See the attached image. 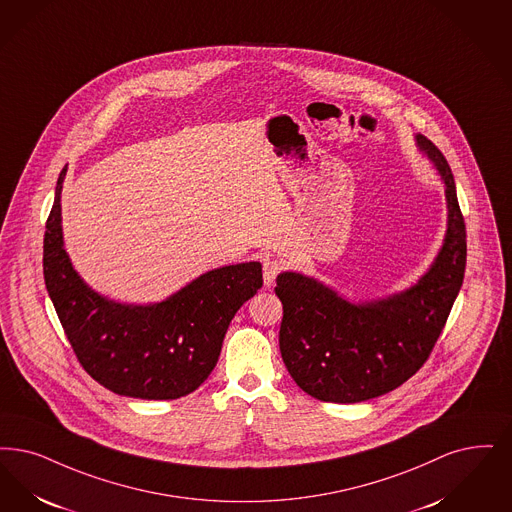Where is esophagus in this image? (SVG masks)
Wrapping results in <instances>:
<instances>
[{"label": "esophagus", "instance_id": "34e87169", "mask_svg": "<svg viewBox=\"0 0 512 512\" xmlns=\"http://www.w3.org/2000/svg\"><path fill=\"white\" fill-rule=\"evenodd\" d=\"M282 272V263L278 259H265L263 263V278H265V286H274L276 276Z\"/></svg>", "mask_w": 512, "mask_h": 512}]
</instances>
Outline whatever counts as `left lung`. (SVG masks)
<instances>
[{"label":"left lung","instance_id":"8db88e82","mask_svg":"<svg viewBox=\"0 0 512 512\" xmlns=\"http://www.w3.org/2000/svg\"><path fill=\"white\" fill-rule=\"evenodd\" d=\"M446 184L448 228L434 263L415 286L350 303L299 272L276 278L284 305L280 352L293 381L316 400L356 404L406 383L427 362L463 286L467 230L444 154L415 135Z\"/></svg>","mask_w":512,"mask_h":512}]
</instances>
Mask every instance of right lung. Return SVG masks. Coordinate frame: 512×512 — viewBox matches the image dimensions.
I'll use <instances>...</instances> for the list:
<instances>
[{
    "mask_svg": "<svg viewBox=\"0 0 512 512\" xmlns=\"http://www.w3.org/2000/svg\"><path fill=\"white\" fill-rule=\"evenodd\" d=\"M45 225L43 278L83 369L104 389L141 400H175L215 368L238 308L263 286L257 261L209 270L162 303L123 305L93 291L64 249L61 192Z\"/></svg>",
    "mask_w": 512,
    "mask_h": 512,
    "instance_id": "obj_1",
    "label": "right lung"
}]
</instances>
